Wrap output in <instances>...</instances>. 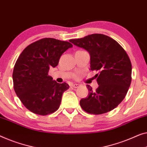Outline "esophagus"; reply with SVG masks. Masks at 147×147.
Listing matches in <instances>:
<instances>
[{
    "instance_id": "obj_1",
    "label": "esophagus",
    "mask_w": 147,
    "mask_h": 147,
    "mask_svg": "<svg viewBox=\"0 0 147 147\" xmlns=\"http://www.w3.org/2000/svg\"><path fill=\"white\" fill-rule=\"evenodd\" d=\"M71 86L74 88H79V87H80V85L77 84H72Z\"/></svg>"
}]
</instances>
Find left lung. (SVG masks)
<instances>
[{"mask_svg": "<svg viewBox=\"0 0 147 147\" xmlns=\"http://www.w3.org/2000/svg\"><path fill=\"white\" fill-rule=\"evenodd\" d=\"M70 42L90 54V69L99 87L95 91L87 85L89 94L80 100V106L90 114L107 113L118 106L126 96L131 83L132 65L125 50L115 40L101 34H93Z\"/></svg>", "mask_w": 147, "mask_h": 147, "instance_id": "1", "label": "left lung"}]
</instances>
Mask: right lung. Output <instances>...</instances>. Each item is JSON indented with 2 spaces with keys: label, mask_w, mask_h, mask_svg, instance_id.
Returning <instances> with one entry per match:
<instances>
[{
  "label": "right lung",
  "mask_w": 147,
  "mask_h": 147,
  "mask_svg": "<svg viewBox=\"0 0 147 147\" xmlns=\"http://www.w3.org/2000/svg\"><path fill=\"white\" fill-rule=\"evenodd\" d=\"M71 47L69 42L42 38L28 46L17 59L12 74L14 89L31 112L46 115L58 109L69 85L57 83L48 71L58 65L63 53Z\"/></svg>",
  "instance_id": "add662e5"
}]
</instances>
